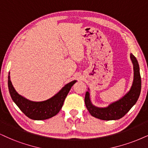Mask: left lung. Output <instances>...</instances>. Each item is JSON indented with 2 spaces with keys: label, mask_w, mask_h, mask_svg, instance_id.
Wrapping results in <instances>:
<instances>
[{
  "label": "left lung",
  "mask_w": 148,
  "mask_h": 148,
  "mask_svg": "<svg viewBox=\"0 0 148 148\" xmlns=\"http://www.w3.org/2000/svg\"><path fill=\"white\" fill-rule=\"evenodd\" d=\"M130 59L134 69V80L130 90L121 99L110 103L108 107H96L91 103L90 93L88 91H86L85 95V104L87 110L92 116L106 121L119 119L123 117L137 101L141 89L139 66L137 60L132 54H130Z\"/></svg>",
  "instance_id": "left-lung-1"
}]
</instances>
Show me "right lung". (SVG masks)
<instances>
[{
	"label": "right lung",
	"instance_id": "right-lung-1",
	"mask_svg": "<svg viewBox=\"0 0 148 148\" xmlns=\"http://www.w3.org/2000/svg\"><path fill=\"white\" fill-rule=\"evenodd\" d=\"M76 80L66 84L57 94L43 101H33L23 97L16 92L8 75V88L11 97L21 110L34 120H45L56 115L62 107L64 101Z\"/></svg>",
	"mask_w": 148,
	"mask_h": 148
}]
</instances>
